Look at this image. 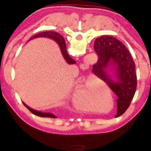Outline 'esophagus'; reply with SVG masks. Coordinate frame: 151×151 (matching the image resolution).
Returning a JSON list of instances; mask_svg holds the SVG:
<instances>
[{"mask_svg":"<svg viewBox=\"0 0 151 151\" xmlns=\"http://www.w3.org/2000/svg\"><path fill=\"white\" fill-rule=\"evenodd\" d=\"M88 67H89V65H88L87 63H82L81 65V67H82V69H87L88 68Z\"/></svg>","mask_w":151,"mask_h":151,"instance_id":"esophagus-1","label":"esophagus"}]
</instances>
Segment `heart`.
I'll return each instance as SVG.
<instances>
[{
    "label": "heart",
    "instance_id": "b5f03b06",
    "mask_svg": "<svg viewBox=\"0 0 151 151\" xmlns=\"http://www.w3.org/2000/svg\"><path fill=\"white\" fill-rule=\"evenodd\" d=\"M88 82L89 78L84 75L78 76L75 79V104L78 109L84 111L90 110L89 99L96 106L106 104L108 102V99L114 102L113 93L107 85L99 81L90 82L89 83Z\"/></svg>",
    "mask_w": 151,
    "mask_h": 151
}]
</instances>
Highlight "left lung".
<instances>
[{
	"instance_id": "obj_1",
	"label": "left lung",
	"mask_w": 151,
	"mask_h": 151,
	"mask_svg": "<svg viewBox=\"0 0 151 151\" xmlns=\"http://www.w3.org/2000/svg\"><path fill=\"white\" fill-rule=\"evenodd\" d=\"M94 49L98 55V61L93 65L92 72L106 82L117 96V110L115 116L117 117L129 107L135 94V63L124 45L112 36L97 38Z\"/></svg>"
}]
</instances>
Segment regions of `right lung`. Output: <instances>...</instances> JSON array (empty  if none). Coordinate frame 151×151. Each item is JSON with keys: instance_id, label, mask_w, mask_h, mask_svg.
I'll return each instance as SVG.
<instances>
[{"instance_id": "right-lung-1", "label": "right lung", "mask_w": 151, "mask_h": 151, "mask_svg": "<svg viewBox=\"0 0 151 151\" xmlns=\"http://www.w3.org/2000/svg\"><path fill=\"white\" fill-rule=\"evenodd\" d=\"M38 37H47L49 38L56 41L57 44L60 47V49L61 50V52H62V56L63 57L64 60H65V62L68 64H75L76 63V61L73 59L72 58H70L69 55L67 52V49H66V45L65 42V40L63 37L62 35H60L59 33L53 31H47V32H41L39 34H37L34 35L32 37L30 38V40L36 39V38ZM23 104L26 106L28 110H29L32 113L34 114V115H38L40 117H52V118H56V116L54 114L52 113H48V112H42L40 111H37L36 110H34V109L30 108L28 106H27L26 104L24 103V102H22Z\"/></svg>"}]
</instances>
